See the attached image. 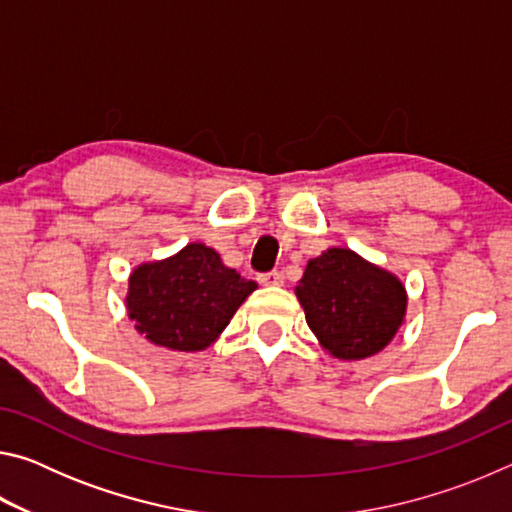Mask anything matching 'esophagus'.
I'll list each match as a JSON object with an SVG mask.
<instances>
[{"label":"esophagus","instance_id":"34e87169","mask_svg":"<svg viewBox=\"0 0 512 512\" xmlns=\"http://www.w3.org/2000/svg\"><path fill=\"white\" fill-rule=\"evenodd\" d=\"M257 280L259 284H264V287H280L284 277L280 271H268V273H259Z\"/></svg>","mask_w":512,"mask_h":512}]
</instances>
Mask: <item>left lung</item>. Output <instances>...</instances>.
<instances>
[{"mask_svg":"<svg viewBox=\"0 0 512 512\" xmlns=\"http://www.w3.org/2000/svg\"><path fill=\"white\" fill-rule=\"evenodd\" d=\"M296 293L311 332L339 359L379 352L402 325L406 309L402 282L345 248L311 259Z\"/></svg>","mask_w":512,"mask_h":512,"instance_id":"left-lung-1","label":"left lung"}]
</instances>
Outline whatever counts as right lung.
<instances>
[{
    "instance_id": "add662e5",
    "label": "right lung",
    "mask_w": 512,
    "mask_h": 512,
    "mask_svg": "<svg viewBox=\"0 0 512 512\" xmlns=\"http://www.w3.org/2000/svg\"><path fill=\"white\" fill-rule=\"evenodd\" d=\"M257 289L223 266L216 250L189 244L162 262L142 264L128 280V316L155 345L196 352L214 343L230 318Z\"/></svg>"
}]
</instances>
